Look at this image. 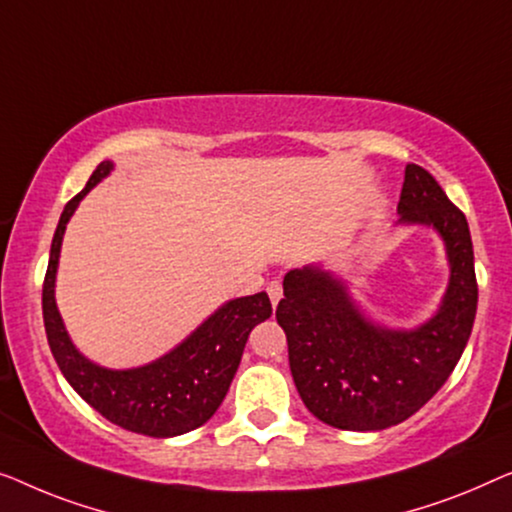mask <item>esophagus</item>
Returning <instances> with one entry per match:
<instances>
[{"label":"esophagus","mask_w":512,"mask_h":512,"mask_svg":"<svg viewBox=\"0 0 512 512\" xmlns=\"http://www.w3.org/2000/svg\"><path fill=\"white\" fill-rule=\"evenodd\" d=\"M266 292H269V299H271V304H273V306H278L280 297H283V285H280L278 280H271L269 287H266Z\"/></svg>","instance_id":"obj_1"}]
</instances>
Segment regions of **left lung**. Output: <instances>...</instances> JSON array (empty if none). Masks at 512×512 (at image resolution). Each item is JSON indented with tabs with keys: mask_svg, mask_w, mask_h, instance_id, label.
<instances>
[{
	"mask_svg": "<svg viewBox=\"0 0 512 512\" xmlns=\"http://www.w3.org/2000/svg\"><path fill=\"white\" fill-rule=\"evenodd\" d=\"M397 225L431 227L441 236L450 278L438 311L413 329L366 318L348 283L320 264L285 273L276 320L306 408L329 427L380 431L417 413L441 390L469 343L475 283L469 222L436 178L406 164Z\"/></svg>",
	"mask_w": 512,
	"mask_h": 512,
	"instance_id": "left-lung-1",
	"label": "left lung"
}]
</instances>
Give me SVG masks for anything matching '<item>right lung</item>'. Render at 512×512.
Here are the masks:
<instances>
[{
  "label": "right lung",
  "mask_w": 512,
  "mask_h": 512,
  "mask_svg": "<svg viewBox=\"0 0 512 512\" xmlns=\"http://www.w3.org/2000/svg\"><path fill=\"white\" fill-rule=\"evenodd\" d=\"M111 171V160L99 164L88 185L64 206L57 222L43 280V325L48 345L62 376L106 420L143 436H181L211 420L220 408L241 364L250 331L271 318V301L266 292L229 299L174 350L150 364L134 369H106L90 362L69 338L57 311L55 278L67 222L85 194Z\"/></svg>",
  "instance_id": "1"
}]
</instances>
